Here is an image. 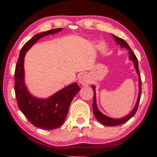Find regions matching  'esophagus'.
Listing matches in <instances>:
<instances>
[{
  "mask_svg": "<svg viewBox=\"0 0 157 157\" xmlns=\"http://www.w3.org/2000/svg\"><path fill=\"white\" fill-rule=\"evenodd\" d=\"M79 83L83 86H87L89 84V77L86 74H81L78 79Z\"/></svg>",
  "mask_w": 157,
  "mask_h": 157,
  "instance_id": "34e87169",
  "label": "esophagus"
}]
</instances>
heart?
I'll return each mask as SVG.
<instances>
[{"label": "heart", "mask_w": 157, "mask_h": 157, "mask_svg": "<svg viewBox=\"0 0 157 157\" xmlns=\"http://www.w3.org/2000/svg\"><path fill=\"white\" fill-rule=\"evenodd\" d=\"M102 48H105V46H104V45H102Z\"/></svg>", "instance_id": "heart-1"}]
</instances>
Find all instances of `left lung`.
<instances>
[{
	"label": "left lung",
	"mask_w": 157,
	"mask_h": 157,
	"mask_svg": "<svg viewBox=\"0 0 157 157\" xmlns=\"http://www.w3.org/2000/svg\"><path fill=\"white\" fill-rule=\"evenodd\" d=\"M112 36L114 38V40L118 44L121 48H124L129 50V60L132 61L134 62V68L136 69V71L139 75V95H138V98L137 101L136 102V105H135L134 109H133L132 111L130 112L128 115L126 116L123 117V118H110L107 116L103 114L102 112H100V110L98 109V106H97V102H96V93H95V86L94 85H92L91 87L93 89V91H94V102H93V111H94V114L95 117V118L100 122V123L106 126H116V125H119V124H122L125 123L127 121H129L130 118L134 116V114L136 113V111L138 109V107H139V104L140 102V96H141V79H140V75L139 72V62H138V59L136 57V55L134 52H132V49L130 48V47L128 44H127V42L124 40V39L120 38V37H118L113 34H111Z\"/></svg>",
	"instance_id": "left-lung-1"
}]
</instances>
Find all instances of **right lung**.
I'll use <instances>...</instances> for the list:
<instances>
[{
	"instance_id": "add662e5",
	"label": "right lung",
	"mask_w": 157,
	"mask_h": 157,
	"mask_svg": "<svg viewBox=\"0 0 157 157\" xmlns=\"http://www.w3.org/2000/svg\"><path fill=\"white\" fill-rule=\"evenodd\" d=\"M62 28L36 34L21 48L14 73V91L18 106L30 123L44 129H54L64 123L71 101L80 88L74 82L47 98L34 97L25 84L24 57L28 50L42 37L59 33Z\"/></svg>"
}]
</instances>
